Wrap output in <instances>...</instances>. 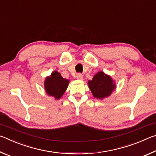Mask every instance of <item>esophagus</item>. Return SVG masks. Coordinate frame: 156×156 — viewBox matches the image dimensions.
Listing matches in <instances>:
<instances>
[{
    "mask_svg": "<svg viewBox=\"0 0 156 156\" xmlns=\"http://www.w3.org/2000/svg\"><path fill=\"white\" fill-rule=\"evenodd\" d=\"M76 78H77V79H78V80H83V76L82 75L81 73H78L77 76H76Z\"/></svg>",
    "mask_w": 156,
    "mask_h": 156,
    "instance_id": "34e87169",
    "label": "esophagus"
}]
</instances>
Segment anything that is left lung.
<instances>
[{"instance_id":"left-lung-1","label":"left lung","mask_w":156,"mask_h":156,"mask_svg":"<svg viewBox=\"0 0 156 156\" xmlns=\"http://www.w3.org/2000/svg\"><path fill=\"white\" fill-rule=\"evenodd\" d=\"M89 87L93 96L98 99H103L109 96L115 89V84L111 76L103 72H99L88 82Z\"/></svg>"}]
</instances>
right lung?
<instances>
[{"instance_id": "add662e5", "label": "right lung", "mask_w": 156, "mask_h": 156, "mask_svg": "<svg viewBox=\"0 0 156 156\" xmlns=\"http://www.w3.org/2000/svg\"><path fill=\"white\" fill-rule=\"evenodd\" d=\"M69 80L63 78L59 72L54 71L44 81V89L49 96H54L58 100L67 89Z\"/></svg>"}]
</instances>
